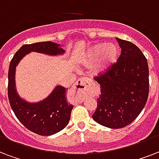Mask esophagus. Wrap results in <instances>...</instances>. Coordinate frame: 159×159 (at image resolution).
Masks as SVG:
<instances>
[{
    "label": "esophagus",
    "mask_w": 159,
    "mask_h": 159,
    "mask_svg": "<svg viewBox=\"0 0 159 159\" xmlns=\"http://www.w3.org/2000/svg\"><path fill=\"white\" fill-rule=\"evenodd\" d=\"M89 82H90V80L88 79V78H85V77H82L75 83L72 88H73V90L77 91V92H83V91H85Z\"/></svg>",
    "instance_id": "obj_1"
}]
</instances>
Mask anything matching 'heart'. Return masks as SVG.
Masks as SVG:
<instances>
[{
	"label": "heart",
	"instance_id": "heart-1",
	"mask_svg": "<svg viewBox=\"0 0 159 159\" xmlns=\"http://www.w3.org/2000/svg\"><path fill=\"white\" fill-rule=\"evenodd\" d=\"M119 54V51L117 47L110 45L106 47L105 44H98L93 47L88 53V59L91 61L97 60L101 57V61L95 68L96 73H100L105 71L107 68L117 61Z\"/></svg>",
	"mask_w": 159,
	"mask_h": 159
}]
</instances>
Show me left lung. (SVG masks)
Here are the masks:
<instances>
[{"label":"left lung","mask_w":159,"mask_h":159,"mask_svg":"<svg viewBox=\"0 0 159 159\" xmlns=\"http://www.w3.org/2000/svg\"><path fill=\"white\" fill-rule=\"evenodd\" d=\"M121 54L114 62L94 77L101 86L93 120L110 128L129 125L140 114L149 93L147 58L136 45L116 38Z\"/></svg>","instance_id":"obj_1"}]
</instances>
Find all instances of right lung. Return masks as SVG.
Masks as SVG:
<instances>
[{
  "label": "right lung",
  "instance_id": "add662e5",
  "mask_svg": "<svg viewBox=\"0 0 159 159\" xmlns=\"http://www.w3.org/2000/svg\"><path fill=\"white\" fill-rule=\"evenodd\" d=\"M30 52L57 55L63 53L64 50L52 42L23 45L12 57L9 66L8 99L16 117L28 130L38 135L49 136L66 128L73 106L66 102L67 89L61 86H57L47 98L38 103H28L19 98L15 88L16 66Z\"/></svg>",
  "mask_w": 159,
  "mask_h": 159
}]
</instances>
